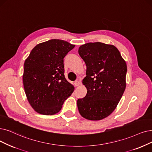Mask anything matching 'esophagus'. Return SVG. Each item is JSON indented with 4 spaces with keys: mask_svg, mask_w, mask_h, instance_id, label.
<instances>
[{
    "mask_svg": "<svg viewBox=\"0 0 152 152\" xmlns=\"http://www.w3.org/2000/svg\"><path fill=\"white\" fill-rule=\"evenodd\" d=\"M80 85V82L79 81V80H75V86H76V87H78V86H79Z\"/></svg>",
    "mask_w": 152,
    "mask_h": 152,
    "instance_id": "1",
    "label": "esophagus"
}]
</instances>
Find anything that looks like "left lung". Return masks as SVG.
Listing matches in <instances>:
<instances>
[{
  "label": "left lung",
  "instance_id": "1",
  "mask_svg": "<svg viewBox=\"0 0 152 152\" xmlns=\"http://www.w3.org/2000/svg\"><path fill=\"white\" fill-rule=\"evenodd\" d=\"M86 64L83 84L86 96L77 100L78 111L88 120H99L117 107L126 87V64L117 48L102 42L87 43L78 48Z\"/></svg>",
  "mask_w": 152,
  "mask_h": 152
}]
</instances>
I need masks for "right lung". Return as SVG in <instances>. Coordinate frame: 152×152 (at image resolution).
<instances>
[{
	"mask_svg": "<svg viewBox=\"0 0 152 152\" xmlns=\"http://www.w3.org/2000/svg\"><path fill=\"white\" fill-rule=\"evenodd\" d=\"M75 47L52 39L36 45L24 63L23 83L27 100L39 113H58L74 87L64 75V58Z\"/></svg>",
	"mask_w": 152,
	"mask_h": 152,
	"instance_id": "obj_1",
	"label": "right lung"
}]
</instances>
